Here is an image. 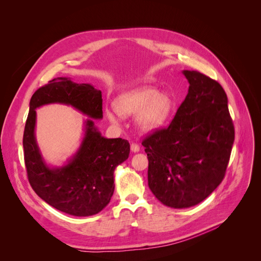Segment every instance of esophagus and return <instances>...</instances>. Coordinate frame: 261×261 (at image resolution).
<instances>
[{"instance_id": "obj_1", "label": "esophagus", "mask_w": 261, "mask_h": 261, "mask_svg": "<svg viewBox=\"0 0 261 261\" xmlns=\"http://www.w3.org/2000/svg\"><path fill=\"white\" fill-rule=\"evenodd\" d=\"M130 150H132V152H134V153H136V152H138L139 150H140V148H139V146L137 145V144H132L130 145Z\"/></svg>"}]
</instances>
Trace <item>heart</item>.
<instances>
[{
  "instance_id": "1",
  "label": "heart",
  "mask_w": 261,
  "mask_h": 261,
  "mask_svg": "<svg viewBox=\"0 0 261 261\" xmlns=\"http://www.w3.org/2000/svg\"><path fill=\"white\" fill-rule=\"evenodd\" d=\"M113 110L107 109L106 116L115 123L117 114L135 115V125L144 134L153 133L167 123L175 108V101L170 93L159 92L153 86H140L125 91L114 99Z\"/></svg>"
}]
</instances>
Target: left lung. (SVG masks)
I'll return each instance as SVG.
<instances>
[{
    "label": "left lung",
    "instance_id": "obj_1",
    "mask_svg": "<svg viewBox=\"0 0 261 261\" xmlns=\"http://www.w3.org/2000/svg\"><path fill=\"white\" fill-rule=\"evenodd\" d=\"M188 93L168 128L148 136V185L171 208L196 206L222 181L234 143L227 97L221 85L183 70Z\"/></svg>",
    "mask_w": 261,
    "mask_h": 261
}]
</instances>
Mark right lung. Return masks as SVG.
<instances>
[{
	"instance_id": "add662e5",
	"label": "right lung",
	"mask_w": 261,
	"mask_h": 261,
	"mask_svg": "<svg viewBox=\"0 0 261 261\" xmlns=\"http://www.w3.org/2000/svg\"><path fill=\"white\" fill-rule=\"evenodd\" d=\"M54 103L70 105L89 116L81 146L61 167L45 162L35 139V110ZM102 117L101 91L90 84L59 78L39 88L30 99L22 138L29 183L42 200L67 215L89 217L105 209L114 193V170L128 159V141L108 139L94 125L93 120Z\"/></svg>"
}]
</instances>
